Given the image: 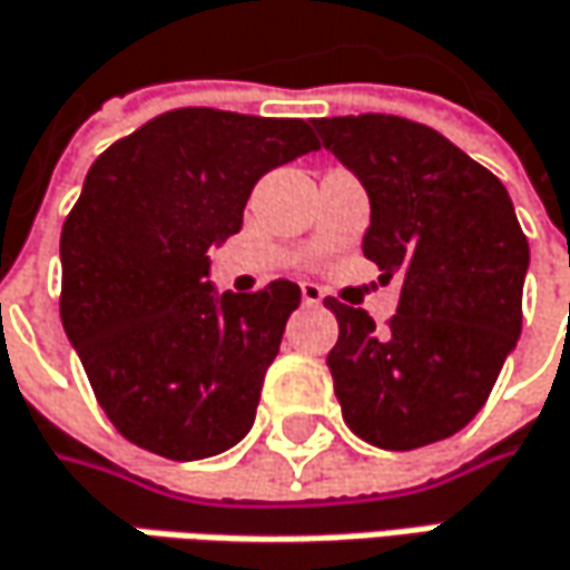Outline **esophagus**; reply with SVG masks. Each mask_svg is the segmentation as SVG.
I'll use <instances>...</instances> for the list:
<instances>
[{
	"instance_id": "1",
	"label": "esophagus",
	"mask_w": 570,
	"mask_h": 570,
	"mask_svg": "<svg viewBox=\"0 0 570 570\" xmlns=\"http://www.w3.org/2000/svg\"><path fill=\"white\" fill-rule=\"evenodd\" d=\"M299 293H303V303H309V306H318V303H322V296H325L318 284H303L299 286Z\"/></svg>"
}]
</instances>
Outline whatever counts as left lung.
I'll return each instance as SVG.
<instances>
[{"label":"left lung","mask_w":570,"mask_h":570,"mask_svg":"<svg viewBox=\"0 0 570 570\" xmlns=\"http://www.w3.org/2000/svg\"><path fill=\"white\" fill-rule=\"evenodd\" d=\"M313 128L367 189L364 257L403 284L386 328L325 299L338 318L328 371L342 416L386 452L442 442L478 416L522 328L529 242L510 193L410 118H313Z\"/></svg>","instance_id":"8db88e82"}]
</instances>
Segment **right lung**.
Masks as SVG:
<instances>
[{
    "label": "right lung",
    "instance_id": "1",
    "mask_svg": "<svg viewBox=\"0 0 570 570\" xmlns=\"http://www.w3.org/2000/svg\"><path fill=\"white\" fill-rule=\"evenodd\" d=\"M316 148L303 118L174 109L89 167L60 232V322L138 449L196 461L248 435L299 286L216 296L209 252L267 170Z\"/></svg>",
    "mask_w": 570,
    "mask_h": 570
}]
</instances>
